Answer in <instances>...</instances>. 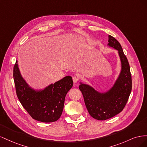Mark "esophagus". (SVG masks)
<instances>
[{
    "label": "esophagus",
    "mask_w": 147,
    "mask_h": 147,
    "mask_svg": "<svg viewBox=\"0 0 147 147\" xmlns=\"http://www.w3.org/2000/svg\"><path fill=\"white\" fill-rule=\"evenodd\" d=\"M72 80H73V82H74V83H77L78 82V80H79V78L77 77H75H75H73Z\"/></svg>",
    "instance_id": "obj_1"
}]
</instances>
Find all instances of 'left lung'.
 Segmentation results:
<instances>
[{"label": "left lung", "instance_id": "8db88e82", "mask_svg": "<svg viewBox=\"0 0 147 147\" xmlns=\"http://www.w3.org/2000/svg\"><path fill=\"white\" fill-rule=\"evenodd\" d=\"M108 45L118 51L121 62V71L113 86L105 93H100L86 84L81 83L86 109L91 116L97 120H105L120 113L125 107L132 90V78L126 56L117 39L109 35Z\"/></svg>", "mask_w": 147, "mask_h": 147}]
</instances>
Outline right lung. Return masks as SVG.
I'll use <instances>...</instances> for the list:
<instances>
[{
  "label": "right lung",
  "mask_w": 147,
  "mask_h": 147,
  "mask_svg": "<svg viewBox=\"0 0 147 147\" xmlns=\"http://www.w3.org/2000/svg\"><path fill=\"white\" fill-rule=\"evenodd\" d=\"M16 63L13 67L18 98L33 119L43 123L55 122L61 116L67 93L73 86L72 78L67 76L41 91L29 86L20 74Z\"/></svg>",
  "instance_id": "1"
}]
</instances>
